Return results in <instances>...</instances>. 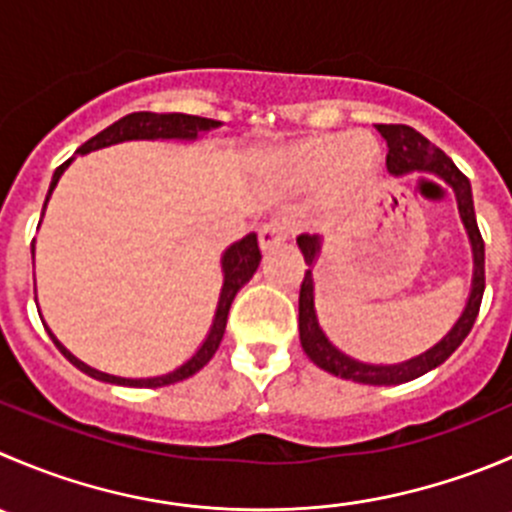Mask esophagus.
I'll use <instances>...</instances> for the list:
<instances>
[{"label": "esophagus", "mask_w": 512, "mask_h": 512, "mask_svg": "<svg viewBox=\"0 0 512 512\" xmlns=\"http://www.w3.org/2000/svg\"><path fill=\"white\" fill-rule=\"evenodd\" d=\"M290 237V225L285 220H270L260 227V250L270 252Z\"/></svg>", "instance_id": "obj_1"}]
</instances>
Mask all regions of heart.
<instances>
[{
    "label": "heart",
    "instance_id": "obj_1",
    "mask_svg": "<svg viewBox=\"0 0 512 512\" xmlns=\"http://www.w3.org/2000/svg\"><path fill=\"white\" fill-rule=\"evenodd\" d=\"M282 175L292 182L322 177L325 205L337 210L355 202L377 175L380 155L365 135H310L277 152Z\"/></svg>",
    "mask_w": 512,
    "mask_h": 512
}]
</instances>
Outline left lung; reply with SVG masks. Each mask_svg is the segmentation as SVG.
I'll use <instances>...</instances> for the list:
<instances>
[{
  "mask_svg": "<svg viewBox=\"0 0 512 512\" xmlns=\"http://www.w3.org/2000/svg\"><path fill=\"white\" fill-rule=\"evenodd\" d=\"M382 140L388 142V172L393 177L410 175V172H428V175L438 177L440 182L453 190L455 202H458L460 220H463L465 235L470 240V250H473V280H470V295L465 300L463 312L455 320V325L420 355L410 357V360L393 362V365H372V362L355 360V357L345 355L340 347L330 342V337L322 332L320 320H317L315 310V280H312V267H315L317 257L322 252V237L317 235H300L297 237V247L305 255V262L310 270H305V280L300 285V342L305 355L315 362L320 370L330 372V375L342 377V380L362 382V385H403V382L415 380V377L425 375V372L435 370L443 365L468 337L470 327H473L475 317H478L480 300H483L485 290V245L480 237L478 220H475L473 207V190H470V180L453 165L448 155L433 142L425 140L420 132H415L408 124H375Z\"/></svg>",
  "mask_w": 512,
  "mask_h": 512,
  "instance_id": "1",
  "label": "left lung"
}]
</instances>
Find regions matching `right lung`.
<instances>
[{"label":"right lung","mask_w":512,"mask_h":512,"mask_svg":"<svg viewBox=\"0 0 512 512\" xmlns=\"http://www.w3.org/2000/svg\"><path fill=\"white\" fill-rule=\"evenodd\" d=\"M217 127H222V122H217V119H207V117H195V114L132 112V114H127V117L117 119L114 124H109L107 130H102L99 135H94L92 140L84 142V145L74 152V157L89 155V152L102 150V147L119 145V142H135V140L195 142V140H200V135H205V132H210V130H217ZM74 157L72 160L64 162L62 167H57V170H54L52 182H49L47 200H44V210H47V202H49V197H52L54 187H57L59 177L64 175V170H67L69 165H72ZM44 210H42V215H44ZM39 225H42V220H39ZM32 255H34V245H32ZM260 260H262V255H260V247H257L255 232L245 235L240 242H232V245L222 252V257H220L222 290H220V300H217L215 317H212L210 332L205 335L202 345L192 352V357H187L182 365H177L175 370H170V372H162V375L122 377V375H109V372L97 370V367L87 365V362H82L79 357H74L72 352H69L67 347H64L62 342L54 337V332L49 330L47 322L44 320L42 322H44V327H47L52 342L57 345V350L62 352V355L67 357L74 367H79L84 375L94 377V380H99V382H109V385H122V388H165V385H175V382L187 380V377H192L195 372H200L202 367L212 360V355H215L217 347H220L222 335H225L227 312H230L232 300H235L237 292H240L242 287L252 280V275H255L257 267H260ZM34 300H37V295H34Z\"/></svg>","instance_id":"right-lung-1"}]
</instances>
